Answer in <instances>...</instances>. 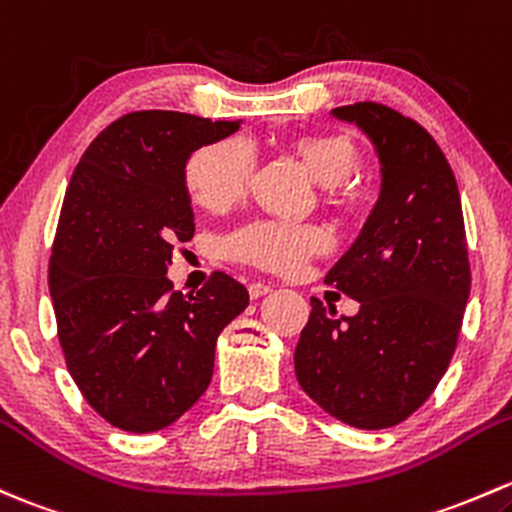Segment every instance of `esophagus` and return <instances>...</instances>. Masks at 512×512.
<instances>
[{
	"label": "esophagus",
	"instance_id": "esophagus-1",
	"mask_svg": "<svg viewBox=\"0 0 512 512\" xmlns=\"http://www.w3.org/2000/svg\"><path fill=\"white\" fill-rule=\"evenodd\" d=\"M247 292H250L252 299H260V297H265V294H270L272 287L265 282H252L250 287H247Z\"/></svg>",
	"mask_w": 512,
	"mask_h": 512
}]
</instances>
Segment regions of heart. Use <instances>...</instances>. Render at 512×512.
<instances>
[{
  "label": "heart",
  "mask_w": 512,
  "mask_h": 512,
  "mask_svg": "<svg viewBox=\"0 0 512 512\" xmlns=\"http://www.w3.org/2000/svg\"><path fill=\"white\" fill-rule=\"evenodd\" d=\"M292 147L319 184L338 186L341 196L353 201L355 188L348 181L358 176L360 152L348 134H309L294 139ZM255 164V147L245 137H223L203 144L188 157L184 171L193 203L211 213L228 211L245 196ZM326 247L328 235L316 225H289L277 220H255L223 240L230 260L274 274L297 272Z\"/></svg>",
  "instance_id": "heart-1"
}]
</instances>
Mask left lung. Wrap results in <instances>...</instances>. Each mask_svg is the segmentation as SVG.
I'll use <instances>...</instances> for the list:
<instances>
[{"label": "left lung", "mask_w": 512, "mask_h": 512, "mask_svg": "<svg viewBox=\"0 0 512 512\" xmlns=\"http://www.w3.org/2000/svg\"><path fill=\"white\" fill-rule=\"evenodd\" d=\"M378 149L383 191L351 250L326 274L360 301L355 316L311 297L294 370L306 395L358 429L405 422L451 363L471 292L454 171L412 117L380 102L333 110Z\"/></svg>", "instance_id": "left-lung-1"}]
</instances>
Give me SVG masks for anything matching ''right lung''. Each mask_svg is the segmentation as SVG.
<instances>
[{
    "instance_id": "right-lung-1",
    "label": "right lung",
    "mask_w": 512,
    "mask_h": 512,
    "mask_svg": "<svg viewBox=\"0 0 512 512\" xmlns=\"http://www.w3.org/2000/svg\"><path fill=\"white\" fill-rule=\"evenodd\" d=\"M240 122L127 112L85 149L63 198L48 289L68 373L112 427L157 432L206 392L215 341L245 311L238 279L213 272L196 294L166 279L193 238L184 169Z\"/></svg>"
}]
</instances>
